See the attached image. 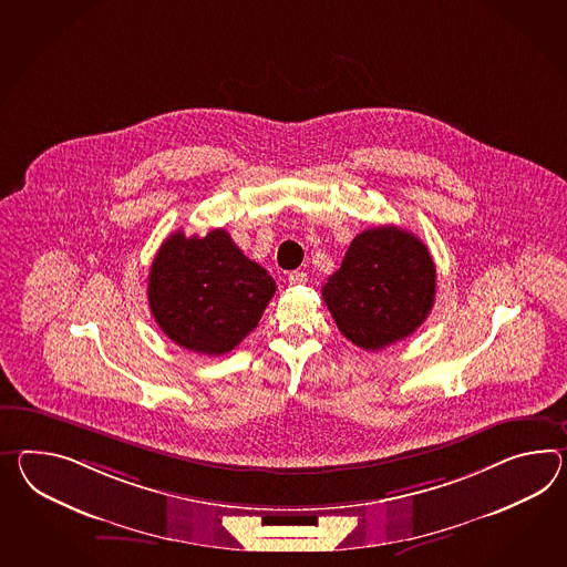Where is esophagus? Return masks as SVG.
Returning a JSON list of instances; mask_svg holds the SVG:
<instances>
[{
	"instance_id": "1",
	"label": "esophagus",
	"mask_w": 567,
	"mask_h": 567,
	"mask_svg": "<svg viewBox=\"0 0 567 567\" xmlns=\"http://www.w3.org/2000/svg\"><path fill=\"white\" fill-rule=\"evenodd\" d=\"M287 280H289V285H292V287H299V285L307 282V275L301 272V270H292V272H289Z\"/></svg>"
}]
</instances>
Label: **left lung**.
<instances>
[{
    "label": "left lung",
    "instance_id": "1",
    "mask_svg": "<svg viewBox=\"0 0 567 567\" xmlns=\"http://www.w3.org/2000/svg\"><path fill=\"white\" fill-rule=\"evenodd\" d=\"M321 295L352 344L381 350L414 333L429 318L436 268L414 234L395 225L374 227L352 239Z\"/></svg>",
    "mask_w": 567,
    "mask_h": 567
}]
</instances>
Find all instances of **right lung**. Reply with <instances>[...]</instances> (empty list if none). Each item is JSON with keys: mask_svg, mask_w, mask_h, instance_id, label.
<instances>
[{"mask_svg": "<svg viewBox=\"0 0 567 567\" xmlns=\"http://www.w3.org/2000/svg\"><path fill=\"white\" fill-rule=\"evenodd\" d=\"M275 278L251 262L225 229L169 235L150 272L153 319L172 342L198 354L234 350L262 318Z\"/></svg>", "mask_w": 567, "mask_h": 567, "instance_id": "1", "label": "right lung"}]
</instances>
